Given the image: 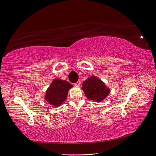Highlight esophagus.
<instances>
[{
  "label": "esophagus",
  "mask_w": 156,
  "mask_h": 156,
  "mask_svg": "<svg viewBox=\"0 0 156 156\" xmlns=\"http://www.w3.org/2000/svg\"><path fill=\"white\" fill-rule=\"evenodd\" d=\"M74 86H76V87H79L80 86V81H78L77 82H76L74 83Z\"/></svg>",
  "instance_id": "esophagus-1"
}]
</instances>
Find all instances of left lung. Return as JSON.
I'll use <instances>...</instances> for the list:
<instances>
[{"label": "left lung", "instance_id": "1", "mask_svg": "<svg viewBox=\"0 0 156 156\" xmlns=\"http://www.w3.org/2000/svg\"><path fill=\"white\" fill-rule=\"evenodd\" d=\"M82 88L88 99L98 103L105 99L110 93V89L106 87L105 83L93 76L83 82Z\"/></svg>", "mask_w": 156, "mask_h": 156}]
</instances>
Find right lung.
Here are the masks:
<instances>
[{"label": "right lung", "instance_id": "obj_1", "mask_svg": "<svg viewBox=\"0 0 156 156\" xmlns=\"http://www.w3.org/2000/svg\"><path fill=\"white\" fill-rule=\"evenodd\" d=\"M73 87L67 81L56 78L48 88L44 99L50 105L59 106L66 99L68 91Z\"/></svg>", "mask_w": 156, "mask_h": 156}]
</instances>
